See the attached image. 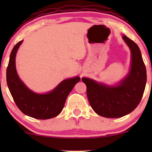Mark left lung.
Listing matches in <instances>:
<instances>
[{"mask_svg":"<svg viewBox=\"0 0 152 152\" xmlns=\"http://www.w3.org/2000/svg\"><path fill=\"white\" fill-rule=\"evenodd\" d=\"M132 53L129 74L116 86H107L91 78H82L92 109L106 118H120L133 111L140 103L146 83V70L137 43L124 35Z\"/></svg>","mask_w":152,"mask_h":152,"instance_id":"1","label":"left lung"}]
</instances>
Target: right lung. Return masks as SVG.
Masks as SVG:
<instances>
[{
  "instance_id": "obj_1",
  "label": "right lung",
  "mask_w": 152,
  "mask_h": 152,
  "mask_svg": "<svg viewBox=\"0 0 152 152\" xmlns=\"http://www.w3.org/2000/svg\"><path fill=\"white\" fill-rule=\"evenodd\" d=\"M22 42L19 41L13 47L7 67L6 81L10 94L24 114L37 119L55 117L61 112L68 95L81 78L76 76L64 80L53 90L45 94L32 91L19 78L15 69V55Z\"/></svg>"
}]
</instances>
